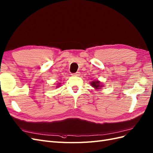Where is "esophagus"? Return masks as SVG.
<instances>
[{"label":"esophagus","mask_w":153,"mask_h":153,"mask_svg":"<svg viewBox=\"0 0 153 153\" xmlns=\"http://www.w3.org/2000/svg\"><path fill=\"white\" fill-rule=\"evenodd\" d=\"M71 75H72V76H79L80 75V72H77L76 73H73V74H72Z\"/></svg>","instance_id":"34e87169"}]
</instances>
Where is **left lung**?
I'll return each instance as SVG.
<instances>
[{
	"instance_id": "obj_1",
	"label": "left lung",
	"mask_w": 153,
	"mask_h": 153,
	"mask_svg": "<svg viewBox=\"0 0 153 153\" xmlns=\"http://www.w3.org/2000/svg\"><path fill=\"white\" fill-rule=\"evenodd\" d=\"M100 84H101V82H100V81H94L91 82V86H92L95 89H99L100 87H101Z\"/></svg>"
}]
</instances>
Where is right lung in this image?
Here are the masks:
<instances>
[{"label": "right lung", "mask_w": 153, "mask_h": 153, "mask_svg": "<svg viewBox=\"0 0 153 153\" xmlns=\"http://www.w3.org/2000/svg\"><path fill=\"white\" fill-rule=\"evenodd\" d=\"M57 87H58V86H57Z\"/></svg>", "instance_id": "1"}]
</instances>
